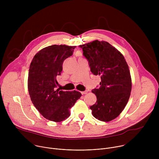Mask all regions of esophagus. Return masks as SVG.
I'll return each instance as SVG.
<instances>
[{"label": "esophagus", "mask_w": 159, "mask_h": 159, "mask_svg": "<svg viewBox=\"0 0 159 159\" xmlns=\"http://www.w3.org/2000/svg\"><path fill=\"white\" fill-rule=\"evenodd\" d=\"M87 93H88L87 90H85V91H82V92H81V94H87Z\"/></svg>", "instance_id": "obj_1"}]
</instances>
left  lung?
<instances>
[{"label":"left lung","mask_w":159,"mask_h":159,"mask_svg":"<svg viewBox=\"0 0 159 159\" xmlns=\"http://www.w3.org/2000/svg\"><path fill=\"white\" fill-rule=\"evenodd\" d=\"M83 55L89 61L90 71L100 75V87L92 92L96 104L90 107L96 119L107 122L117 118L130 96L131 79L123 55L109 43L98 40L82 45Z\"/></svg>","instance_id":"left-lung-1"}]
</instances>
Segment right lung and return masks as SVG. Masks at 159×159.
I'll return each mask as SVG.
<instances>
[{
    "label": "right lung",
    "instance_id": "obj_1",
    "mask_svg": "<svg viewBox=\"0 0 159 159\" xmlns=\"http://www.w3.org/2000/svg\"><path fill=\"white\" fill-rule=\"evenodd\" d=\"M75 47L52 45L39 51L30 64L28 87L33 104L46 119L60 122L70 115V109L80 99V92L56 90L57 77L63 61L72 55Z\"/></svg>",
    "mask_w": 159,
    "mask_h": 159
}]
</instances>
